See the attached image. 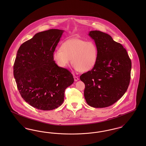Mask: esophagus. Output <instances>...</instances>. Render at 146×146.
<instances>
[{"instance_id":"obj_1","label":"esophagus","mask_w":146,"mask_h":146,"mask_svg":"<svg viewBox=\"0 0 146 146\" xmlns=\"http://www.w3.org/2000/svg\"><path fill=\"white\" fill-rule=\"evenodd\" d=\"M74 81H76V82L79 80V78L76 76H74Z\"/></svg>"}]
</instances>
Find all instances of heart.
Returning a JSON list of instances; mask_svg holds the SVG:
<instances>
[{
	"instance_id": "b5f03b06",
	"label": "heart",
	"mask_w": 146,
	"mask_h": 146,
	"mask_svg": "<svg viewBox=\"0 0 146 146\" xmlns=\"http://www.w3.org/2000/svg\"><path fill=\"white\" fill-rule=\"evenodd\" d=\"M98 49L94 42L79 38H72L63 42L60 49L55 50L52 58L58 66L66 68L70 60L78 72L92 70L97 62Z\"/></svg>"
}]
</instances>
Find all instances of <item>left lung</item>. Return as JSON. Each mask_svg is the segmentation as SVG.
I'll list each match as a JSON object with an SVG mask.
<instances>
[{"label":"left lung","mask_w":146,"mask_h":146,"mask_svg":"<svg viewBox=\"0 0 146 146\" xmlns=\"http://www.w3.org/2000/svg\"><path fill=\"white\" fill-rule=\"evenodd\" d=\"M89 36L98 49L95 67L80 76L85 84L84 97L94 108L109 107L118 101L130 84L131 61L123 45L111 36L99 31H92Z\"/></svg>","instance_id":"1"}]
</instances>
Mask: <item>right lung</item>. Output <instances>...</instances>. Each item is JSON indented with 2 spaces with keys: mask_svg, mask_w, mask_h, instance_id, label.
Instances as JSON below:
<instances>
[{
  "mask_svg": "<svg viewBox=\"0 0 146 146\" xmlns=\"http://www.w3.org/2000/svg\"><path fill=\"white\" fill-rule=\"evenodd\" d=\"M63 30L51 29L38 33L17 51L14 76L21 97L35 108L50 111L62 104L64 91L74 82L68 70L58 67L53 52Z\"/></svg>",
  "mask_w": 146,
  "mask_h": 146,
  "instance_id": "obj_1",
  "label": "right lung"
}]
</instances>
